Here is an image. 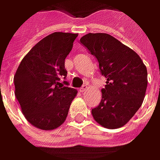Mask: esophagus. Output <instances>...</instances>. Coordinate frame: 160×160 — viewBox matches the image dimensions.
Segmentation results:
<instances>
[{
  "instance_id": "obj_1",
  "label": "esophagus",
  "mask_w": 160,
  "mask_h": 160,
  "mask_svg": "<svg viewBox=\"0 0 160 160\" xmlns=\"http://www.w3.org/2000/svg\"><path fill=\"white\" fill-rule=\"evenodd\" d=\"M86 89H87V85L86 84H84L81 88H80V92H84L86 91Z\"/></svg>"
}]
</instances>
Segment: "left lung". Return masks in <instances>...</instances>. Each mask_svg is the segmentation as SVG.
<instances>
[{
	"instance_id": "left-lung-1",
	"label": "left lung",
	"mask_w": 160,
	"mask_h": 160,
	"mask_svg": "<svg viewBox=\"0 0 160 160\" xmlns=\"http://www.w3.org/2000/svg\"><path fill=\"white\" fill-rule=\"evenodd\" d=\"M81 44L97 59L106 78L102 100L92 109L93 119L104 128L126 124L140 109L148 85V72L139 55L106 33H88Z\"/></svg>"
}]
</instances>
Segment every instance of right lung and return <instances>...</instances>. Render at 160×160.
<instances>
[{
  "label": "right lung",
  "mask_w": 160,
  "mask_h": 160,
  "mask_svg": "<svg viewBox=\"0 0 160 160\" xmlns=\"http://www.w3.org/2000/svg\"><path fill=\"white\" fill-rule=\"evenodd\" d=\"M77 36L63 32L47 36L29 50L16 71L15 96L27 121L38 129L54 130L67 119L77 92L64 86L60 78L67 76L65 59Z\"/></svg>",
  "instance_id": "obj_1"
}]
</instances>
